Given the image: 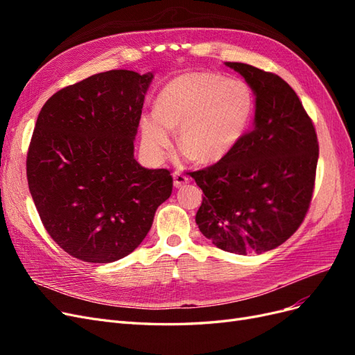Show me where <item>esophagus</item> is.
Returning <instances> with one entry per match:
<instances>
[{
    "mask_svg": "<svg viewBox=\"0 0 355 355\" xmlns=\"http://www.w3.org/2000/svg\"><path fill=\"white\" fill-rule=\"evenodd\" d=\"M187 184H189V178L185 176L184 173H179V171H175V173H173V185L176 188H180V187H184Z\"/></svg>",
    "mask_w": 355,
    "mask_h": 355,
    "instance_id": "34e87169",
    "label": "esophagus"
}]
</instances>
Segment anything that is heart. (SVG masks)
I'll use <instances>...</instances> for the list:
<instances>
[{
	"label": "heart",
	"instance_id": "1",
	"mask_svg": "<svg viewBox=\"0 0 355 355\" xmlns=\"http://www.w3.org/2000/svg\"><path fill=\"white\" fill-rule=\"evenodd\" d=\"M252 112L253 94L243 80L207 71L185 72L159 92L155 112L142 116V142L158 159L171 144V128H178V142L187 155L214 163L241 141Z\"/></svg>",
	"mask_w": 355,
	"mask_h": 355
}]
</instances>
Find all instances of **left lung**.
<instances>
[{
	"instance_id": "left-lung-1",
	"label": "left lung",
	"mask_w": 355,
	"mask_h": 355,
	"mask_svg": "<svg viewBox=\"0 0 355 355\" xmlns=\"http://www.w3.org/2000/svg\"><path fill=\"white\" fill-rule=\"evenodd\" d=\"M225 65L253 90L254 121L227 157L189 173L204 192L196 222L219 249L261 254L304 222L315 182L317 133L283 78L247 63Z\"/></svg>"
}]
</instances>
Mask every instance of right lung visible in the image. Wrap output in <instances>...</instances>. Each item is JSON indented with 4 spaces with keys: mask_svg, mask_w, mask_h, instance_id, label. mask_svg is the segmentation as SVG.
Wrapping results in <instances>:
<instances>
[{
    "mask_svg": "<svg viewBox=\"0 0 355 355\" xmlns=\"http://www.w3.org/2000/svg\"><path fill=\"white\" fill-rule=\"evenodd\" d=\"M153 72L115 69L59 90L42 106L26 176L42 225L84 262L130 254L171 196L167 168L135 159V136Z\"/></svg>",
    "mask_w": 355,
    "mask_h": 355,
    "instance_id": "1",
    "label": "right lung"
}]
</instances>
